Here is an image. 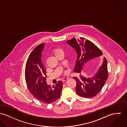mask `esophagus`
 <instances>
[{"label": "esophagus", "instance_id": "34e87169", "mask_svg": "<svg viewBox=\"0 0 127 127\" xmlns=\"http://www.w3.org/2000/svg\"><path fill=\"white\" fill-rule=\"evenodd\" d=\"M68 79V77H64V78L62 79V81H65L67 80Z\"/></svg>", "mask_w": 127, "mask_h": 127}]
</instances>
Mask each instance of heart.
<instances>
[{
  "label": "heart",
  "mask_w": 127,
  "mask_h": 127,
  "mask_svg": "<svg viewBox=\"0 0 127 127\" xmlns=\"http://www.w3.org/2000/svg\"><path fill=\"white\" fill-rule=\"evenodd\" d=\"M62 51V50H61V49H56V50H55L54 51V54H55V55H56L58 53H59V52H60V51Z\"/></svg>",
  "instance_id": "1"
}]
</instances>
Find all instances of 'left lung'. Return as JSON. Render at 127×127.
Segmentation results:
<instances>
[{"mask_svg": "<svg viewBox=\"0 0 127 127\" xmlns=\"http://www.w3.org/2000/svg\"><path fill=\"white\" fill-rule=\"evenodd\" d=\"M67 43L75 50L77 59L74 70L75 72L81 74L82 70L89 61L103 55L101 51L88 39L74 38L67 40ZM107 77V62L104 57L101 65L92 76L80 75L73 78L76 82L75 89L77 94L83 97L89 98L94 97L100 91Z\"/></svg>", "mask_w": 127, "mask_h": 127, "instance_id": "8db88e82", "label": "left lung"}]
</instances>
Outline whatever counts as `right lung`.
Here are the masks:
<instances>
[{
    "mask_svg": "<svg viewBox=\"0 0 127 127\" xmlns=\"http://www.w3.org/2000/svg\"><path fill=\"white\" fill-rule=\"evenodd\" d=\"M44 43L38 45L30 53L25 68V79L29 92L41 102L52 103L61 96L63 83L59 81L51 86L46 82V70L41 62Z\"/></svg>",
    "mask_w": 127,
    "mask_h": 127,
    "instance_id": "1",
    "label": "right lung"
}]
</instances>
